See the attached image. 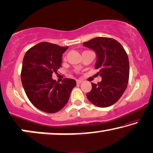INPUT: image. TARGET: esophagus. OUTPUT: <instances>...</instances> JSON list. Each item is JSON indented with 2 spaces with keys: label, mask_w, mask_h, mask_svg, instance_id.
<instances>
[{
  "label": "esophagus",
  "mask_w": 153,
  "mask_h": 153,
  "mask_svg": "<svg viewBox=\"0 0 153 153\" xmlns=\"http://www.w3.org/2000/svg\"><path fill=\"white\" fill-rule=\"evenodd\" d=\"M82 82H83V81H82V80H76V83H77V84L81 83Z\"/></svg>",
  "instance_id": "esophagus-1"
}]
</instances>
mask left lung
<instances>
[{
	"instance_id": "left-lung-1",
	"label": "left lung",
	"mask_w": 153,
	"mask_h": 153,
	"mask_svg": "<svg viewBox=\"0 0 153 153\" xmlns=\"http://www.w3.org/2000/svg\"><path fill=\"white\" fill-rule=\"evenodd\" d=\"M83 45L97 54L95 69L102 78L97 84L92 83V90L86 96L90 102L106 108L117 102L127 88L129 79V61L123 46L113 39L96 37Z\"/></svg>"
}]
</instances>
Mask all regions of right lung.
<instances>
[{
	"label": "right lung",
	"mask_w": 153,
	"mask_h": 153,
	"mask_svg": "<svg viewBox=\"0 0 153 153\" xmlns=\"http://www.w3.org/2000/svg\"><path fill=\"white\" fill-rule=\"evenodd\" d=\"M68 47L41 42L25 53L21 81L30 102L41 111L55 113L69 100L76 81L65 78L61 83L52 79L62 63V54Z\"/></svg>",
	"instance_id": "right-lung-1"
}]
</instances>
